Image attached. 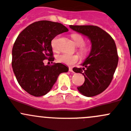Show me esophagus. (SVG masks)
Wrapping results in <instances>:
<instances>
[{"instance_id": "obj_1", "label": "esophagus", "mask_w": 131, "mask_h": 131, "mask_svg": "<svg viewBox=\"0 0 131 131\" xmlns=\"http://www.w3.org/2000/svg\"><path fill=\"white\" fill-rule=\"evenodd\" d=\"M69 71L71 72H73V69L72 67H69Z\"/></svg>"}]
</instances>
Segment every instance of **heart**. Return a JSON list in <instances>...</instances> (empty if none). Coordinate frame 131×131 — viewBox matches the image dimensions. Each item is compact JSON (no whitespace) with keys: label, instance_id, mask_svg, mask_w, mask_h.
<instances>
[{"label":"heart","instance_id":"heart-1","mask_svg":"<svg viewBox=\"0 0 131 131\" xmlns=\"http://www.w3.org/2000/svg\"><path fill=\"white\" fill-rule=\"evenodd\" d=\"M72 39L77 46H79L78 50L81 54H85L87 51L86 47L83 46L85 43V39L82 35L79 34H72ZM57 37L54 38L52 41L51 45L53 51L57 52L58 48L57 46ZM57 61L60 63H64V64H68V65H72L75 64L79 61V56L78 55H69L67 53H63L57 56Z\"/></svg>","mask_w":131,"mask_h":131}]
</instances>
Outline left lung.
<instances>
[{"label": "left lung", "mask_w": 131, "mask_h": 131, "mask_svg": "<svg viewBox=\"0 0 131 131\" xmlns=\"http://www.w3.org/2000/svg\"><path fill=\"white\" fill-rule=\"evenodd\" d=\"M70 28L86 36L91 42L89 56L81 64L83 68H74L85 77L83 85L78 87L81 94L92 97L101 94L111 83L118 63L116 46L112 37L96 26H73Z\"/></svg>", "instance_id": "8db88e82"}]
</instances>
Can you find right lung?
<instances>
[{"label":"right lung","mask_w":131,"mask_h":131,"mask_svg":"<svg viewBox=\"0 0 131 131\" xmlns=\"http://www.w3.org/2000/svg\"><path fill=\"white\" fill-rule=\"evenodd\" d=\"M68 30L61 23L41 20L27 26L17 37L12 49V68L20 86L30 95L46 94L60 74L68 68L62 63L45 65L53 61L51 42L55 37Z\"/></svg>","instance_id":"right-lung-1"}]
</instances>
